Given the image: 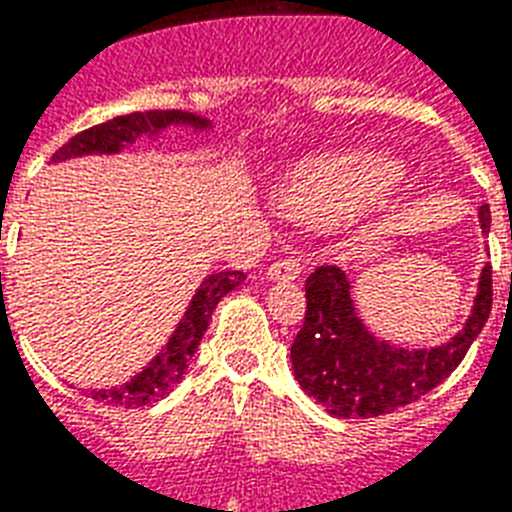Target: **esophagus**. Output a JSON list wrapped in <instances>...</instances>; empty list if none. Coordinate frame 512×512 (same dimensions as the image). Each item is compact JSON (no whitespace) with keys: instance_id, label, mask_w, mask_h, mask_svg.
<instances>
[{"instance_id":"esophagus-1","label":"esophagus","mask_w":512,"mask_h":512,"mask_svg":"<svg viewBox=\"0 0 512 512\" xmlns=\"http://www.w3.org/2000/svg\"><path fill=\"white\" fill-rule=\"evenodd\" d=\"M303 273V265L297 257H279L276 263L268 268V279L273 281H292Z\"/></svg>"}]
</instances>
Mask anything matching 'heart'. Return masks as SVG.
<instances>
[{
	"label": "heart",
	"instance_id": "heart-1",
	"mask_svg": "<svg viewBox=\"0 0 512 512\" xmlns=\"http://www.w3.org/2000/svg\"><path fill=\"white\" fill-rule=\"evenodd\" d=\"M401 170L385 159H340L316 167L303 177L297 196L324 212H340L356 201L372 199L396 183Z\"/></svg>",
	"mask_w": 512,
	"mask_h": 512
}]
</instances>
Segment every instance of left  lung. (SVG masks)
Returning <instances> with one entry per match:
<instances>
[{
    "instance_id": "8db88e82",
    "label": "left lung",
    "mask_w": 512,
    "mask_h": 512,
    "mask_svg": "<svg viewBox=\"0 0 512 512\" xmlns=\"http://www.w3.org/2000/svg\"><path fill=\"white\" fill-rule=\"evenodd\" d=\"M489 233L492 212L478 209ZM468 324L433 350H404L366 332L350 303V284L332 263L305 279V321L292 342L300 388L337 417H380L420 401L460 366L492 313V265H486Z\"/></svg>"
}]
</instances>
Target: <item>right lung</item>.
<instances>
[{
	"label": "right lung",
	"instance_id": "right-lung-1",
	"mask_svg": "<svg viewBox=\"0 0 512 512\" xmlns=\"http://www.w3.org/2000/svg\"><path fill=\"white\" fill-rule=\"evenodd\" d=\"M175 122H188L196 127H207L204 119L188 116L183 111H143V114H127L116 116L111 122L95 124L90 130L79 132L74 138L63 143V146L52 154V162L68 159V156H82V154H114L122 146L132 143V140L143 135V132H156L164 130L167 124ZM244 281L241 271H220L212 273L209 279L199 287V292L193 295L188 311H185L180 327L175 329L172 340L167 342V348L162 350V356H156L151 366H146L138 377H132L130 382H124L114 390H92L90 398L103 401L111 406H146L154 404L159 398H164L175 388L180 377L188 369V361L193 358L196 348H199L201 337L207 332L212 311L217 303L223 300L231 289H236ZM0 287H2V273H0Z\"/></svg>",
	"mask_w": 512,
	"mask_h": 512
}]
</instances>
